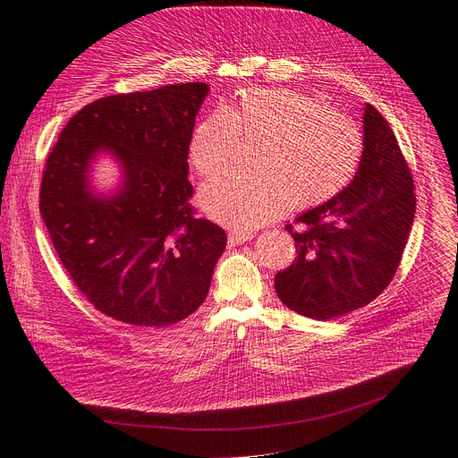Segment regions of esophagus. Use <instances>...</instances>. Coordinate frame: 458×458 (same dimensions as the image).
Returning <instances> with one entry per match:
<instances>
[{
    "instance_id": "34e87169",
    "label": "esophagus",
    "mask_w": 458,
    "mask_h": 458,
    "mask_svg": "<svg viewBox=\"0 0 458 458\" xmlns=\"http://www.w3.org/2000/svg\"><path fill=\"white\" fill-rule=\"evenodd\" d=\"M252 237H254L252 232H247V230H232V232L228 233V245H230V247L243 245V243L250 242Z\"/></svg>"
}]
</instances>
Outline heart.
Listing matches in <instances>:
<instances>
[{"instance_id": "heart-1", "label": "heart", "mask_w": 458, "mask_h": 458, "mask_svg": "<svg viewBox=\"0 0 458 458\" xmlns=\"http://www.w3.org/2000/svg\"><path fill=\"white\" fill-rule=\"evenodd\" d=\"M239 140H256L250 171L215 176L200 191L213 219L235 228L273 221L287 206L328 202L352 182L364 156V135L349 114L284 87L239 90L208 113L189 140V161L200 176H213L230 165Z\"/></svg>"}]
</instances>
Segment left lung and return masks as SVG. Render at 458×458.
<instances>
[{
    "label": "left lung",
    "mask_w": 458,
    "mask_h": 458,
    "mask_svg": "<svg viewBox=\"0 0 458 458\" xmlns=\"http://www.w3.org/2000/svg\"><path fill=\"white\" fill-rule=\"evenodd\" d=\"M416 211L414 180L399 142L373 106L364 109V156L354 180L285 230L295 261L276 273L280 301L318 321L368 306L395 276Z\"/></svg>",
    "instance_id": "left-lung-1"
}]
</instances>
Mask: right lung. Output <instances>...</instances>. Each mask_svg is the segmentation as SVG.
<instances>
[{
	"label": "right lung",
	"mask_w": 458,
	"mask_h": 458,
	"mask_svg": "<svg viewBox=\"0 0 458 458\" xmlns=\"http://www.w3.org/2000/svg\"><path fill=\"white\" fill-rule=\"evenodd\" d=\"M209 92L178 83L113 94L72 116L47 156L40 215L63 267L102 314L137 327H168L199 310L226 232L189 204V140ZM125 166L111 199L88 191L94 153Z\"/></svg>",
	"instance_id": "obj_1"
}]
</instances>
